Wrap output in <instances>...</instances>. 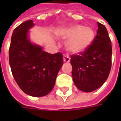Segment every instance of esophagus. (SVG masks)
<instances>
[{
    "mask_svg": "<svg viewBox=\"0 0 121 121\" xmlns=\"http://www.w3.org/2000/svg\"><path fill=\"white\" fill-rule=\"evenodd\" d=\"M63 61L65 63H69L70 61V57L68 56V55H66L65 54L64 56H63Z\"/></svg>",
    "mask_w": 121,
    "mask_h": 121,
    "instance_id": "obj_1",
    "label": "esophagus"
}]
</instances>
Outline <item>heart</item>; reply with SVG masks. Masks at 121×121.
Masks as SVG:
<instances>
[{"label": "heart", "mask_w": 121, "mask_h": 121, "mask_svg": "<svg viewBox=\"0 0 121 121\" xmlns=\"http://www.w3.org/2000/svg\"><path fill=\"white\" fill-rule=\"evenodd\" d=\"M60 35L68 38L66 47L73 53H80L90 46L95 38V32L90 27L73 25L60 31Z\"/></svg>", "instance_id": "b5f03b06"}]
</instances>
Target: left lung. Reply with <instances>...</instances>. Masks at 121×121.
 Segmentation results:
<instances>
[{
	"label": "left lung",
	"instance_id": "1",
	"mask_svg": "<svg viewBox=\"0 0 121 121\" xmlns=\"http://www.w3.org/2000/svg\"><path fill=\"white\" fill-rule=\"evenodd\" d=\"M97 23V34L90 46L71 56L73 82L79 90L85 92L93 91L102 86L111 69V41L106 27Z\"/></svg>",
	"mask_w": 121,
	"mask_h": 121
}]
</instances>
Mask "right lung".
I'll return each mask as SVG.
<instances>
[{
    "instance_id": "1",
    "label": "right lung",
    "mask_w": 121,
    "mask_h": 121,
    "mask_svg": "<svg viewBox=\"0 0 121 121\" xmlns=\"http://www.w3.org/2000/svg\"><path fill=\"white\" fill-rule=\"evenodd\" d=\"M34 26L32 20L22 23L14 30L9 48V64L17 85L27 95L42 97L53 89L63 65L60 52L49 54L32 44L28 32Z\"/></svg>"
}]
</instances>
